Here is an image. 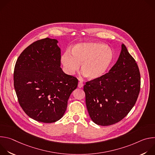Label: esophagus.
I'll return each mask as SVG.
<instances>
[{
	"label": "esophagus",
	"instance_id": "1",
	"mask_svg": "<svg viewBox=\"0 0 155 155\" xmlns=\"http://www.w3.org/2000/svg\"><path fill=\"white\" fill-rule=\"evenodd\" d=\"M83 82H81V81H79L78 82V87H79V88H81V87H83Z\"/></svg>",
	"mask_w": 155,
	"mask_h": 155
}]
</instances>
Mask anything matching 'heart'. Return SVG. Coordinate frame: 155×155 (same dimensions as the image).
I'll return each instance as SVG.
<instances>
[{
    "label": "heart",
    "instance_id": "1",
    "mask_svg": "<svg viewBox=\"0 0 155 155\" xmlns=\"http://www.w3.org/2000/svg\"><path fill=\"white\" fill-rule=\"evenodd\" d=\"M72 54L66 51L61 58L65 71L74 74L80 69L90 80H97L103 77L111 67L114 60V53L105 44L84 42L77 44L72 48Z\"/></svg>",
    "mask_w": 155,
    "mask_h": 155
}]
</instances>
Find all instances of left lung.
Here are the masks:
<instances>
[{
    "mask_svg": "<svg viewBox=\"0 0 155 155\" xmlns=\"http://www.w3.org/2000/svg\"><path fill=\"white\" fill-rule=\"evenodd\" d=\"M140 74L135 59L124 44L116 64L101 78L86 82V105L93 121L109 126L123 120L137 101Z\"/></svg>",
    "mask_w": 155,
    "mask_h": 155,
    "instance_id": "left-lung-1",
    "label": "left lung"
}]
</instances>
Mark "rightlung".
Wrapping results in <instances>:
<instances>
[{
  "instance_id": "add662e5",
  "label": "right lung",
  "mask_w": 155,
  "mask_h": 155,
  "mask_svg": "<svg viewBox=\"0 0 155 155\" xmlns=\"http://www.w3.org/2000/svg\"><path fill=\"white\" fill-rule=\"evenodd\" d=\"M58 40L45 38L28 46L18 57L14 87L19 104L31 118L51 123L60 120L78 85L76 77L61 68Z\"/></svg>"
}]
</instances>
